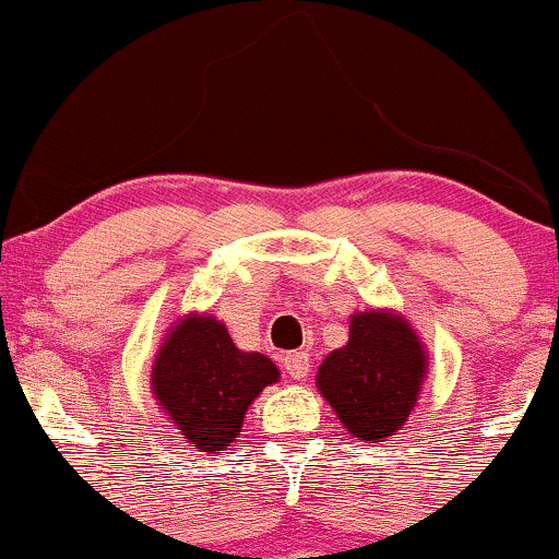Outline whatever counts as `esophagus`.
Returning <instances> with one entry per match:
<instances>
[{
  "label": "esophagus",
  "instance_id": "obj_1",
  "mask_svg": "<svg viewBox=\"0 0 559 559\" xmlns=\"http://www.w3.org/2000/svg\"><path fill=\"white\" fill-rule=\"evenodd\" d=\"M282 368L287 370V376L296 378V381H301V378L309 376L311 370V359L306 352H287L285 357H282Z\"/></svg>",
  "mask_w": 559,
  "mask_h": 559
}]
</instances>
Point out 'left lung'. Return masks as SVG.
Instances as JSON below:
<instances>
[{
  "label": "left lung",
  "mask_w": 559,
  "mask_h": 559,
  "mask_svg": "<svg viewBox=\"0 0 559 559\" xmlns=\"http://www.w3.org/2000/svg\"><path fill=\"white\" fill-rule=\"evenodd\" d=\"M424 376L426 352L411 322L370 309L352 314L349 341L320 365L317 389L352 437L386 442L416 407Z\"/></svg>",
  "instance_id": "left-lung-1"
}]
</instances>
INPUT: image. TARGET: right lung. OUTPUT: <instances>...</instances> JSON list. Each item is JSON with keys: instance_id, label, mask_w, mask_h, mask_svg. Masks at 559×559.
<instances>
[{"instance_id": "add662e5", "label": "right lung", "mask_w": 559, "mask_h": 559, "mask_svg": "<svg viewBox=\"0 0 559 559\" xmlns=\"http://www.w3.org/2000/svg\"><path fill=\"white\" fill-rule=\"evenodd\" d=\"M277 381L272 359L237 349L224 322L210 314H186L176 322L152 368L154 397L200 453L229 448L250 402Z\"/></svg>"}]
</instances>
